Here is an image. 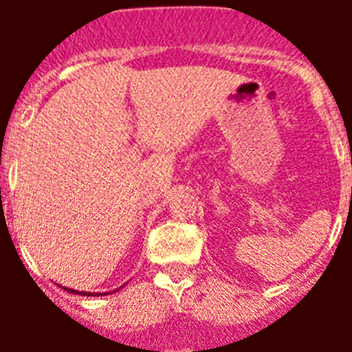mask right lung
Instances as JSON below:
<instances>
[{
    "mask_svg": "<svg viewBox=\"0 0 352 352\" xmlns=\"http://www.w3.org/2000/svg\"><path fill=\"white\" fill-rule=\"evenodd\" d=\"M65 291L77 292V291H74V289H67V287H65ZM82 294H88V296H89V294H91V296H96V294H98V292H96V294H95V292H82ZM104 294H105V292H104ZM98 296H102V294H98Z\"/></svg>",
    "mask_w": 352,
    "mask_h": 352,
    "instance_id": "obj_1",
    "label": "right lung"
}]
</instances>
